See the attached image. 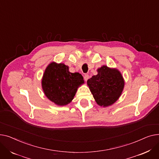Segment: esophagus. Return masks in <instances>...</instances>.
Here are the masks:
<instances>
[{"instance_id": "esophagus-1", "label": "esophagus", "mask_w": 159, "mask_h": 159, "mask_svg": "<svg viewBox=\"0 0 159 159\" xmlns=\"http://www.w3.org/2000/svg\"><path fill=\"white\" fill-rule=\"evenodd\" d=\"M84 80H85V81H87L88 80H89V74H84Z\"/></svg>"}]
</instances>
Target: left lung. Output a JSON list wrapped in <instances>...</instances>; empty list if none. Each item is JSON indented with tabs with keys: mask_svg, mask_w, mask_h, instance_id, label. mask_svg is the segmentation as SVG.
Returning a JSON list of instances; mask_svg holds the SVG:
<instances>
[{
	"mask_svg": "<svg viewBox=\"0 0 159 159\" xmlns=\"http://www.w3.org/2000/svg\"><path fill=\"white\" fill-rule=\"evenodd\" d=\"M97 71V75L87 80V85L98 105L103 107L112 105L123 91L124 78L118 69L107 65H102Z\"/></svg>",
	"mask_w": 159,
	"mask_h": 159,
	"instance_id": "obj_1",
	"label": "left lung"
}]
</instances>
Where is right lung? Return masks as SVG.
Wrapping results in <instances>:
<instances>
[{"instance_id": "add662e5", "label": "right lung", "mask_w": 159, "mask_h": 159, "mask_svg": "<svg viewBox=\"0 0 159 159\" xmlns=\"http://www.w3.org/2000/svg\"><path fill=\"white\" fill-rule=\"evenodd\" d=\"M64 63L51 62L46 67L42 79L44 94L58 106L67 105L72 101L79 87L85 83L81 74L72 73Z\"/></svg>"}]
</instances>
